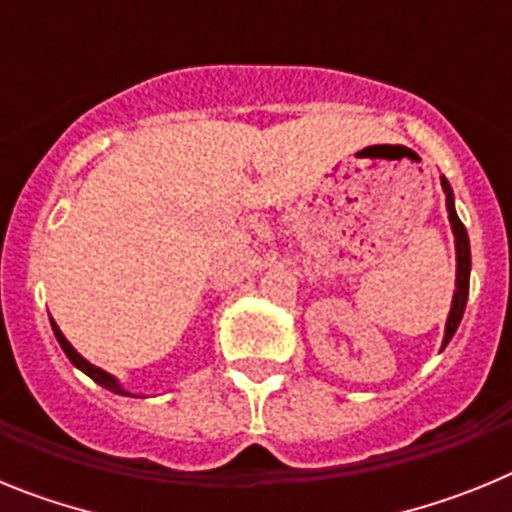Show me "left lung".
<instances>
[{
    "instance_id": "obj_1",
    "label": "left lung",
    "mask_w": 512,
    "mask_h": 512,
    "mask_svg": "<svg viewBox=\"0 0 512 512\" xmlns=\"http://www.w3.org/2000/svg\"><path fill=\"white\" fill-rule=\"evenodd\" d=\"M441 187H443V192H446V210H449L451 230H454V238H456V292H454V302H451L449 320H446V336H443V346H446V343L454 338L456 328H459V323H461V315H464V307H467L472 253H469L467 228H464V223H461L459 215H456V210H454V192H451L449 182H446V176H441Z\"/></svg>"
}]
</instances>
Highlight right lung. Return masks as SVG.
I'll return each mask as SVG.
<instances>
[{
    "instance_id": "right-lung-1",
    "label": "right lung",
    "mask_w": 512,
    "mask_h": 512,
    "mask_svg": "<svg viewBox=\"0 0 512 512\" xmlns=\"http://www.w3.org/2000/svg\"><path fill=\"white\" fill-rule=\"evenodd\" d=\"M51 325H53V333H56V341L61 343V348H63V354L69 356V361L74 366H79L81 372L87 374V377H92L94 382L97 384H102L104 390H110V392H115V395H130L128 390H125V387H120V382H117L115 377H112V374H107V372H102V369H99V366H94V364H89L87 359H84V356L79 354V351H76L74 346H71L69 341H66V336H63L61 330H58V325L53 323L51 320Z\"/></svg>"
}]
</instances>
